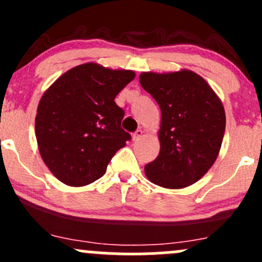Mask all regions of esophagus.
Returning <instances> with one entry per match:
<instances>
[{
	"instance_id": "obj_1",
	"label": "esophagus",
	"mask_w": 262,
	"mask_h": 262,
	"mask_svg": "<svg viewBox=\"0 0 262 262\" xmlns=\"http://www.w3.org/2000/svg\"><path fill=\"white\" fill-rule=\"evenodd\" d=\"M143 133H144V132H143L142 129H138V130L133 134V140H139L140 137L143 136Z\"/></svg>"
}]
</instances>
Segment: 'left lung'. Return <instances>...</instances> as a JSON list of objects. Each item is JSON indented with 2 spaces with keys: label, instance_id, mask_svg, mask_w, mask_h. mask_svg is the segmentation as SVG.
<instances>
[{
  "label": "left lung",
  "instance_id": "obj_1",
  "mask_svg": "<svg viewBox=\"0 0 262 262\" xmlns=\"http://www.w3.org/2000/svg\"><path fill=\"white\" fill-rule=\"evenodd\" d=\"M143 89L161 108L158 157L145 164L152 183L180 189L196 183L213 166L224 140L226 115L221 99L198 74L187 69L142 73Z\"/></svg>",
  "mask_w": 262,
  "mask_h": 262
}]
</instances>
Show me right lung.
Listing matches in <instances>:
<instances>
[{"mask_svg": "<svg viewBox=\"0 0 262 262\" xmlns=\"http://www.w3.org/2000/svg\"><path fill=\"white\" fill-rule=\"evenodd\" d=\"M136 78L132 70H113L96 62L70 69L38 101L35 134L43 163L55 177L82 187L103 177L112 157L130 134L115 96Z\"/></svg>", "mask_w": 262, "mask_h": 262, "instance_id": "1", "label": "right lung"}]
</instances>
